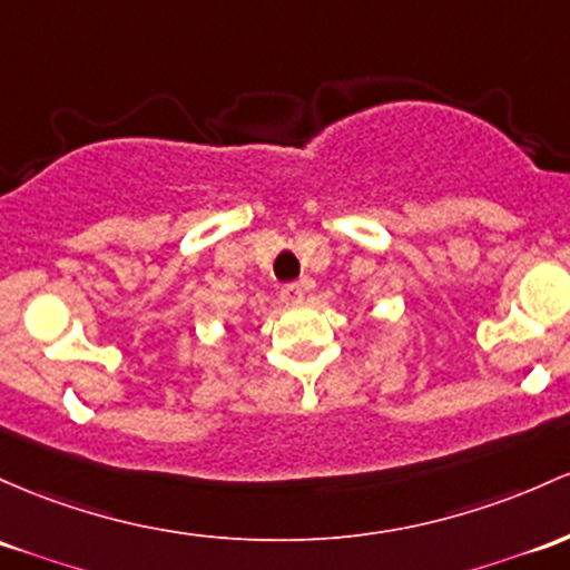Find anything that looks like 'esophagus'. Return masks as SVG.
<instances>
[{"mask_svg": "<svg viewBox=\"0 0 570 570\" xmlns=\"http://www.w3.org/2000/svg\"><path fill=\"white\" fill-rule=\"evenodd\" d=\"M281 299H284L286 305H299L305 299V286L303 284H286L281 286Z\"/></svg>", "mask_w": 570, "mask_h": 570, "instance_id": "obj_1", "label": "esophagus"}]
</instances>
